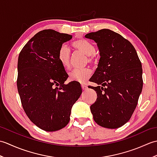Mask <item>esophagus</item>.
Instances as JSON below:
<instances>
[{"instance_id":"obj_1","label":"esophagus","mask_w":157,"mask_h":157,"mask_svg":"<svg viewBox=\"0 0 157 157\" xmlns=\"http://www.w3.org/2000/svg\"><path fill=\"white\" fill-rule=\"evenodd\" d=\"M82 88L83 90H86L88 88V87H87V86H86V85L82 84Z\"/></svg>"}]
</instances>
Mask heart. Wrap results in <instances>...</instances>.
I'll return each instance as SVG.
<instances>
[{
    "instance_id": "obj_1",
    "label": "heart",
    "mask_w": 157,
    "mask_h": 157,
    "mask_svg": "<svg viewBox=\"0 0 157 157\" xmlns=\"http://www.w3.org/2000/svg\"><path fill=\"white\" fill-rule=\"evenodd\" d=\"M73 46L77 51L88 56L89 62L91 63L94 61V55L95 54L96 48L94 45L91 42L85 39H80L73 42ZM70 55H71V51L68 46L63 44L59 51L58 57L61 65L67 69L69 68L70 65ZM91 74L92 71L90 69H75L69 73V79L70 81L84 84L88 80Z\"/></svg>"
}]
</instances>
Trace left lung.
I'll use <instances>...</instances> for the list:
<instances>
[{"label":"left lung","mask_w":157,"mask_h":157,"mask_svg":"<svg viewBox=\"0 0 157 157\" xmlns=\"http://www.w3.org/2000/svg\"><path fill=\"white\" fill-rule=\"evenodd\" d=\"M85 38L93 40L100 56L92 87L97 98L90 106L93 118L103 128L116 129L131 118L143 86L142 64L134 46L122 36L109 29L90 32Z\"/></svg>","instance_id":"obj_1"}]
</instances>
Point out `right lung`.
Masks as SVG:
<instances>
[{
	"label": "right lung",
	"mask_w": 157,
	"mask_h": 157,
	"mask_svg": "<svg viewBox=\"0 0 157 157\" xmlns=\"http://www.w3.org/2000/svg\"><path fill=\"white\" fill-rule=\"evenodd\" d=\"M71 38L44 29L29 40L19 55L17 86L22 106L31 121L46 132L68 124L72 106L82 92L78 83L64 84L68 75L58 57L61 46Z\"/></svg>",
	"instance_id": "add662e5"
}]
</instances>
